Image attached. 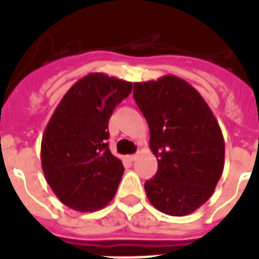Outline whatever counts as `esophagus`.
<instances>
[{
    "label": "esophagus",
    "instance_id": "1",
    "mask_svg": "<svg viewBox=\"0 0 259 259\" xmlns=\"http://www.w3.org/2000/svg\"><path fill=\"white\" fill-rule=\"evenodd\" d=\"M138 158V155L137 154H132V155H127V159H129L130 162H133V161H136V159Z\"/></svg>",
    "mask_w": 259,
    "mask_h": 259
}]
</instances>
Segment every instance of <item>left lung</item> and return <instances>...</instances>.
Here are the masks:
<instances>
[{"label":"left lung","instance_id":"8db88e82","mask_svg":"<svg viewBox=\"0 0 259 259\" xmlns=\"http://www.w3.org/2000/svg\"><path fill=\"white\" fill-rule=\"evenodd\" d=\"M134 100L148 121L158 170L145 182L159 211L182 217L213 195L225 165V141L202 96L177 75L134 82Z\"/></svg>","mask_w":259,"mask_h":259}]
</instances>
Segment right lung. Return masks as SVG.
<instances>
[{
    "mask_svg": "<svg viewBox=\"0 0 259 259\" xmlns=\"http://www.w3.org/2000/svg\"><path fill=\"white\" fill-rule=\"evenodd\" d=\"M133 82L90 73L66 92L46 125L41 163L46 182L70 209L90 213L110 202L122 178L108 146L109 119Z\"/></svg>",
    "mask_w": 259,
    "mask_h": 259,
    "instance_id": "right-lung-1",
    "label": "right lung"
}]
</instances>
